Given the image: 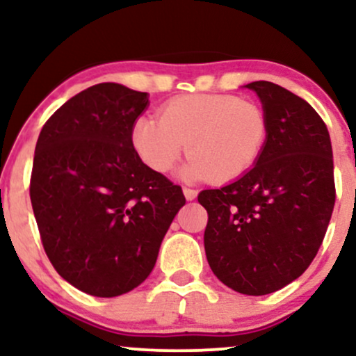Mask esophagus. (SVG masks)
Returning a JSON list of instances; mask_svg holds the SVG:
<instances>
[{
	"instance_id": "34e87169",
	"label": "esophagus",
	"mask_w": 356,
	"mask_h": 356,
	"mask_svg": "<svg viewBox=\"0 0 356 356\" xmlns=\"http://www.w3.org/2000/svg\"><path fill=\"white\" fill-rule=\"evenodd\" d=\"M184 195H186L187 201H194L195 195H197V191L189 189V187H184Z\"/></svg>"
}]
</instances>
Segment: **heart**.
I'll use <instances>...</instances> for the list:
<instances>
[{
    "label": "heart",
    "instance_id": "obj_1",
    "mask_svg": "<svg viewBox=\"0 0 356 356\" xmlns=\"http://www.w3.org/2000/svg\"><path fill=\"white\" fill-rule=\"evenodd\" d=\"M268 138V117L252 100L227 93H187L167 100L159 118L142 115L130 129L134 150L147 167L164 174L184 150L182 177L224 184L256 164Z\"/></svg>",
    "mask_w": 356,
    "mask_h": 356
}]
</instances>
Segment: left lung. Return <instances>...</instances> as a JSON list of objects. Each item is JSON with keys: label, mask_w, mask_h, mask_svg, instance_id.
<instances>
[{"label": "left lung", "mask_w": 356, "mask_h": 356, "mask_svg": "<svg viewBox=\"0 0 356 356\" xmlns=\"http://www.w3.org/2000/svg\"><path fill=\"white\" fill-rule=\"evenodd\" d=\"M263 102L268 138L256 165L197 201L204 248L219 281L243 295L275 293L320 249L337 199L328 129L308 102L271 81L246 85Z\"/></svg>", "instance_id": "1"}]
</instances>
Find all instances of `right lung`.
I'll return each instance as SVG.
<instances>
[{"mask_svg": "<svg viewBox=\"0 0 356 356\" xmlns=\"http://www.w3.org/2000/svg\"><path fill=\"white\" fill-rule=\"evenodd\" d=\"M145 92L93 85L48 118L35 147L30 197L44 252L80 291L112 298L154 269L181 186L147 167L130 129Z\"/></svg>", "mask_w": 356, "mask_h": 356, "instance_id": "right-lung-1", "label": "right lung"}]
</instances>
